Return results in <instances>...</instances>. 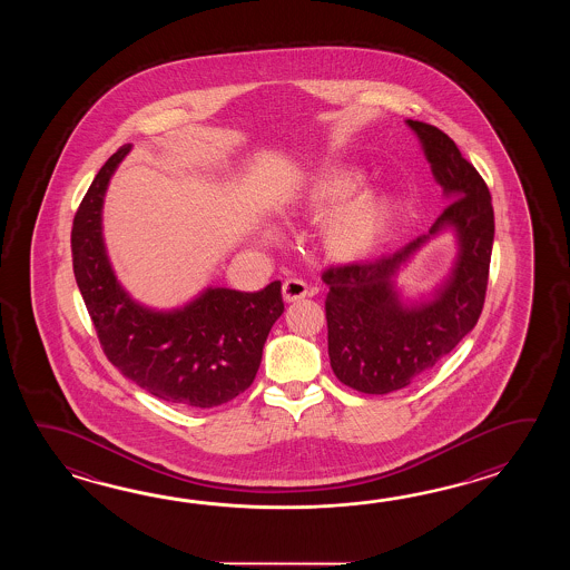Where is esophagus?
<instances>
[{
  "mask_svg": "<svg viewBox=\"0 0 570 570\" xmlns=\"http://www.w3.org/2000/svg\"><path fill=\"white\" fill-rule=\"evenodd\" d=\"M312 289L307 287V283L302 279H287L283 283V299L287 303L299 302L303 297H307Z\"/></svg>",
  "mask_w": 570,
  "mask_h": 570,
  "instance_id": "34e87169",
  "label": "esophagus"
}]
</instances>
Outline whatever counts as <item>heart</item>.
<instances>
[{
  "label": "heart",
  "mask_w": 570,
  "mask_h": 570,
  "mask_svg": "<svg viewBox=\"0 0 570 570\" xmlns=\"http://www.w3.org/2000/svg\"><path fill=\"white\" fill-rule=\"evenodd\" d=\"M363 177L354 170H334L315 177L303 199L312 219L331 216L322 230L327 255L336 261H358L375 253L395 224L397 207L385 195L361 191Z\"/></svg>",
  "instance_id": "obj_1"
}]
</instances>
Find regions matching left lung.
Returning <instances> with one entry per match:
<instances>
[{"label":"left lung","instance_id":"left-lung-1","mask_svg":"<svg viewBox=\"0 0 570 570\" xmlns=\"http://www.w3.org/2000/svg\"><path fill=\"white\" fill-rule=\"evenodd\" d=\"M417 134L449 206L424 236L397 253L324 271L327 354L340 383L368 395L407 387L436 366L479 322L495 236L491 194L449 134L407 120ZM452 229L458 263L435 295L405 304L396 289L400 267L432 236Z\"/></svg>","mask_w":570,"mask_h":570}]
</instances>
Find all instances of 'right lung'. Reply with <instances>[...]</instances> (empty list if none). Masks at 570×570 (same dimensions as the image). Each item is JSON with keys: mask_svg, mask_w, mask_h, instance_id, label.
I'll use <instances>...</instances> for the list:
<instances>
[{"mask_svg": "<svg viewBox=\"0 0 570 570\" xmlns=\"http://www.w3.org/2000/svg\"><path fill=\"white\" fill-rule=\"evenodd\" d=\"M130 148L124 145L108 158L75 214L77 287L101 348L121 375L158 400L216 407L253 385L268 332L285 309L281 281L256 293L207 287L170 312L134 302L114 275L101 234L109 179Z\"/></svg>", "mask_w": 570, "mask_h": 570, "instance_id": "1", "label": "right lung"}]
</instances>
